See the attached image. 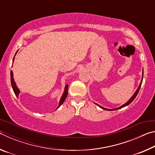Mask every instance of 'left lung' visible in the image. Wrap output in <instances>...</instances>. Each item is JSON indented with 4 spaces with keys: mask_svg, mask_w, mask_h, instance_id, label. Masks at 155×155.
Instances as JSON below:
<instances>
[{
    "mask_svg": "<svg viewBox=\"0 0 155 155\" xmlns=\"http://www.w3.org/2000/svg\"><path fill=\"white\" fill-rule=\"evenodd\" d=\"M143 70H142V78H141V82H140V85H139V87H138V88L137 89V90L135 91V92L134 93V94H133V95L132 96V97H131V98L129 99V101H128L127 103H126L125 104H123V105H122V106H120V107H118V108H115V109H107V108H104L103 107H101V105H99V104H96V103H95L96 104H97V105H98L99 107H101V109H104V110H107V111H114V110H117V109H121V108H123V107H126V106H127V105H128V104H130L131 103H132V102L134 101V99L135 98V97L137 96V94H138V92H139V91H140V87H141V83H142V80H143Z\"/></svg>",
    "mask_w": 155,
    "mask_h": 155,
    "instance_id": "8db88e82",
    "label": "left lung"
}]
</instances>
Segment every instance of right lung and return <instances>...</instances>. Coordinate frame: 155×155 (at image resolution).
<instances>
[{
    "instance_id": "obj_1",
    "label": "right lung",
    "mask_w": 155,
    "mask_h": 155,
    "mask_svg": "<svg viewBox=\"0 0 155 155\" xmlns=\"http://www.w3.org/2000/svg\"><path fill=\"white\" fill-rule=\"evenodd\" d=\"M16 53H17V52H16ZM16 53H15V54H16ZM14 57H15V56H14ZM14 59H13V62H14ZM11 83H12V87L13 90H14L15 96H16L17 98H18V96H19V94H20V91L19 90V89L18 88L16 84H15V83L14 79V74H13V72L12 71V70H11ZM68 85H65V89H64V94H62L61 98L59 101V106H58V107H57V109H58L59 107L63 103H64V101L65 100V98L67 97V96H68Z\"/></svg>"
}]
</instances>
